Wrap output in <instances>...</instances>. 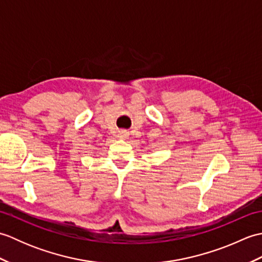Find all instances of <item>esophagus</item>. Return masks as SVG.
<instances>
[{
	"label": "esophagus",
	"instance_id": "esophagus-1",
	"mask_svg": "<svg viewBox=\"0 0 262 262\" xmlns=\"http://www.w3.org/2000/svg\"><path fill=\"white\" fill-rule=\"evenodd\" d=\"M129 137V133H128L127 130H120L118 132V138H120V140H126V138Z\"/></svg>",
	"mask_w": 262,
	"mask_h": 262
}]
</instances>
